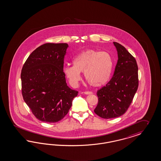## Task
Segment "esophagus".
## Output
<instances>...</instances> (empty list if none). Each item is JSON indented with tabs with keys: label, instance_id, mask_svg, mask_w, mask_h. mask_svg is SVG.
I'll use <instances>...</instances> for the list:
<instances>
[{
	"label": "esophagus",
	"instance_id": "1",
	"mask_svg": "<svg viewBox=\"0 0 161 161\" xmlns=\"http://www.w3.org/2000/svg\"><path fill=\"white\" fill-rule=\"evenodd\" d=\"M84 93L85 94H93V92H84Z\"/></svg>",
	"mask_w": 161,
	"mask_h": 161
}]
</instances>
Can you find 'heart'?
Here are the masks:
<instances>
[{
  "label": "heart",
  "mask_w": 161,
  "mask_h": 161,
  "mask_svg": "<svg viewBox=\"0 0 161 161\" xmlns=\"http://www.w3.org/2000/svg\"><path fill=\"white\" fill-rule=\"evenodd\" d=\"M73 66L64 69V73L72 86H76L83 72L87 82L93 87H100L106 83L111 77L114 61L111 55L105 52L93 49L85 50L72 60Z\"/></svg>",
  "instance_id": "1"
}]
</instances>
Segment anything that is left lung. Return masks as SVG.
<instances>
[{
	"label": "left lung",
	"mask_w": 161,
	"mask_h": 161,
	"mask_svg": "<svg viewBox=\"0 0 161 161\" xmlns=\"http://www.w3.org/2000/svg\"><path fill=\"white\" fill-rule=\"evenodd\" d=\"M118 59L114 75L97 90L98 103L94 112L105 118L120 117L127 111L139 86L136 60L121 44L114 42Z\"/></svg>",
	"instance_id": "obj_1"
}]
</instances>
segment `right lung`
<instances>
[{"label":"right lung","mask_w":161,"mask_h":161,"mask_svg":"<svg viewBox=\"0 0 161 161\" xmlns=\"http://www.w3.org/2000/svg\"><path fill=\"white\" fill-rule=\"evenodd\" d=\"M68 47L67 43L43 44L30 55L22 67L23 99L41 121H59L77 96V91L67 86L63 71Z\"/></svg>","instance_id":"right-lung-1"}]
</instances>
